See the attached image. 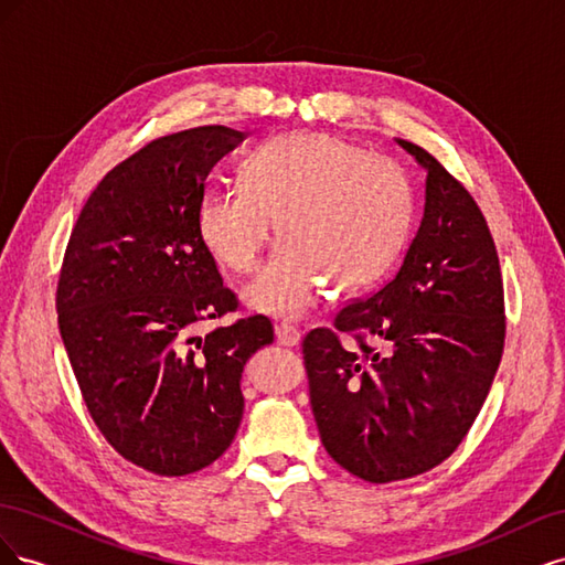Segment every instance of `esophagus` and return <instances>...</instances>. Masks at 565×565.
I'll use <instances>...</instances> for the list:
<instances>
[{
  "mask_svg": "<svg viewBox=\"0 0 565 565\" xmlns=\"http://www.w3.org/2000/svg\"><path fill=\"white\" fill-rule=\"evenodd\" d=\"M276 337L282 347H297L299 339H301V332L295 328L292 322H278L276 324Z\"/></svg>",
  "mask_w": 565,
  "mask_h": 565,
  "instance_id": "1",
  "label": "esophagus"
}]
</instances>
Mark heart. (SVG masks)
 <instances>
[{"mask_svg":"<svg viewBox=\"0 0 565 565\" xmlns=\"http://www.w3.org/2000/svg\"><path fill=\"white\" fill-rule=\"evenodd\" d=\"M241 184L212 188L198 204L200 241L235 273L259 264L276 218L285 241L247 287L264 313L299 318L320 280L358 289L382 278L413 224V188L403 169L330 134L292 131L252 150Z\"/></svg>","mask_w":565,"mask_h":565,"instance_id":"b5f03b06","label":"heart"}]
</instances>
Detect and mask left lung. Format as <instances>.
Returning <instances> with one entry per match:
<instances>
[{"label": "left lung", "mask_w": 565, "mask_h": 565, "mask_svg": "<svg viewBox=\"0 0 565 565\" xmlns=\"http://www.w3.org/2000/svg\"><path fill=\"white\" fill-rule=\"evenodd\" d=\"M426 172L424 216L382 289L303 337L324 450L370 483L448 459L481 413L504 349L498 249L476 200L431 152L396 139ZM351 333L358 348H341ZM377 340L380 350L369 347Z\"/></svg>", "instance_id": "left-lung-1"}]
</instances>
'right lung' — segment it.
Returning a JSON list of instances; mask_svg holds the SVG:
<instances>
[{"mask_svg":"<svg viewBox=\"0 0 565 565\" xmlns=\"http://www.w3.org/2000/svg\"><path fill=\"white\" fill-rule=\"evenodd\" d=\"M245 141L207 125L162 136L113 167L84 204L58 278L63 344L110 446L158 476H185L228 450L241 380L273 341L266 316L198 334L237 309L198 233L212 167Z\"/></svg>","mask_w":565,"mask_h":565,"instance_id":"obj_1","label":"right lung"}]
</instances>
